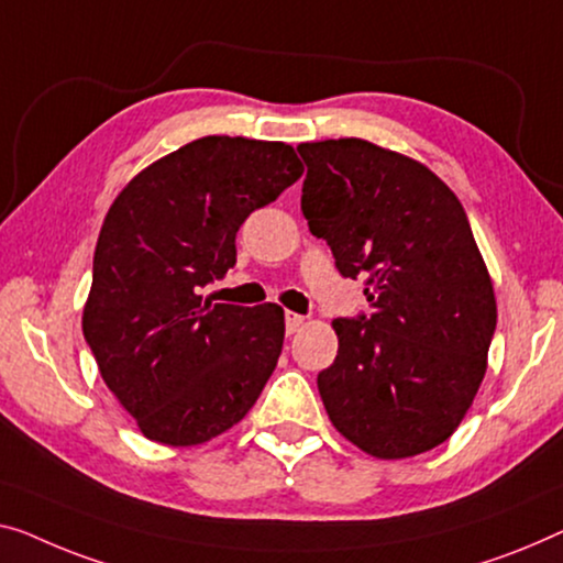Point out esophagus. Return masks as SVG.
<instances>
[{
    "instance_id": "esophagus-1",
    "label": "esophagus",
    "mask_w": 563,
    "mask_h": 563,
    "mask_svg": "<svg viewBox=\"0 0 563 563\" xmlns=\"http://www.w3.org/2000/svg\"><path fill=\"white\" fill-rule=\"evenodd\" d=\"M303 325H306V316L292 313V310L285 313V331H288V333H296V331L303 329Z\"/></svg>"
}]
</instances>
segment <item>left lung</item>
<instances>
[{
    "label": "left lung",
    "mask_w": 563,
    "mask_h": 563,
    "mask_svg": "<svg viewBox=\"0 0 563 563\" xmlns=\"http://www.w3.org/2000/svg\"><path fill=\"white\" fill-rule=\"evenodd\" d=\"M300 209L346 278L368 275L372 316L335 318L323 407L379 460L438 448L457 430L488 368L496 292L460 199L438 174L364 139L300 144Z\"/></svg>",
    "instance_id": "1"
}]
</instances>
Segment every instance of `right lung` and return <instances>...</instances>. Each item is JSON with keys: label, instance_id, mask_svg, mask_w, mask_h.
<instances>
[{"label": "right lung", "instance_id": "1", "mask_svg": "<svg viewBox=\"0 0 563 563\" xmlns=\"http://www.w3.org/2000/svg\"><path fill=\"white\" fill-rule=\"evenodd\" d=\"M283 141L205 136L121 189L98 234L82 333L98 372L151 442L195 448L250 412L278 364L285 313L212 303L255 209L296 184Z\"/></svg>", "mask_w": 563, "mask_h": 563}]
</instances>
